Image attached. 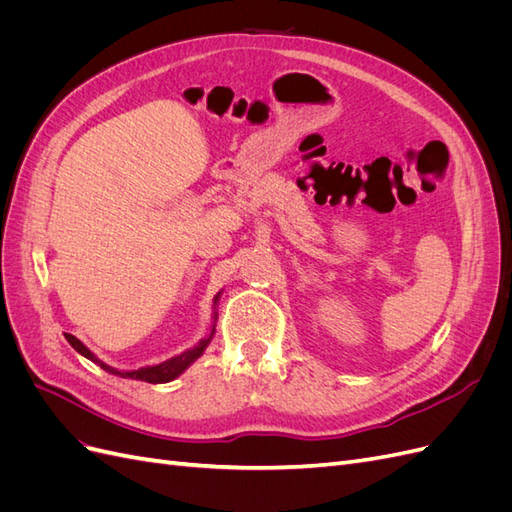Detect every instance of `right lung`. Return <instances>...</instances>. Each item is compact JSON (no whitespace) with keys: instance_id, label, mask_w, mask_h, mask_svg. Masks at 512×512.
<instances>
[{"instance_id":"add662e5","label":"right lung","mask_w":512,"mask_h":512,"mask_svg":"<svg viewBox=\"0 0 512 512\" xmlns=\"http://www.w3.org/2000/svg\"><path fill=\"white\" fill-rule=\"evenodd\" d=\"M220 297H222V290L215 294L213 297V314H211V327H209V333L200 339V342L194 346V348H190V350H185V352H181V354H177V356H173V359H166L164 363H158V365H145V367H138V369H117V367H111V365H106L104 361H100L98 356L91 352L79 337H74V335H70V333H64L66 335V339H68V344L79 352L81 356H85V359H89L91 363H96V365H100L104 371H108V374H113V376H119V378H130V380H143V382H149V384H164V382H170V380H175V378H179L185 369H188L198 356H203V352L207 350V346L211 344V339H213V335H215V322H218V303H220Z\"/></svg>"}]
</instances>
